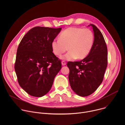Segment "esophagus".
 <instances>
[{
	"mask_svg": "<svg viewBox=\"0 0 125 125\" xmlns=\"http://www.w3.org/2000/svg\"><path fill=\"white\" fill-rule=\"evenodd\" d=\"M61 64H62V65L65 66V65H66V62L65 61H62V62H61Z\"/></svg>",
	"mask_w": 125,
	"mask_h": 125,
	"instance_id": "obj_1",
	"label": "esophagus"
}]
</instances>
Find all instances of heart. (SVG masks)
<instances>
[{"label":"heart","mask_w":125,"mask_h":125,"mask_svg":"<svg viewBox=\"0 0 125 125\" xmlns=\"http://www.w3.org/2000/svg\"><path fill=\"white\" fill-rule=\"evenodd\" d=\"M60 39H54L51 42L53 53L60 56L68 48L69 51L61 58L72 60L82 59L88 55L93 46L94 37L92 31L88 29L70 27L61 33Z\"/></svg>","instance_id":"1"}]
</instances>
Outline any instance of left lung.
<instances>
[{"label":"left lung","mask_w":125,"mask_h":125,"mask_svg":"<svg viewBox=\"0 0 125 125\" xmlns=\"http://www.w3.org/2000/svg\"><path fill=\"white\" fill-rule=\"evenodd\" d=\"M94 42L88 55L80 61L68 62L69 81L73 91L80 96L94 93L103 81L107 66V48L103 35L94 25Z\"/></svg>","instance_id":"obj_1"}]
</instances>
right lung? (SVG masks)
I'll return each instance as SVG.
<instances>
[{
  "label": "right lung",
  "mask_w": 125,
  "mask_h": 125,
  "mask_svg": "<svg viewBox=\"0 0 125 125\" xmlns=\"http://www.w3.org/2000/svg\"><path fill=\"white\" fill-rule=\"evenodd\" d=\"M62 28L35 27L17 49L15 71L20 86L29 94L42 97L51 89L61 62L52 52L51 42Z\"/></svg>",
  "instance_id": "add662e5"
}]
</instances>
